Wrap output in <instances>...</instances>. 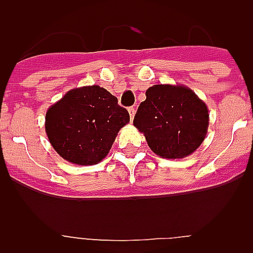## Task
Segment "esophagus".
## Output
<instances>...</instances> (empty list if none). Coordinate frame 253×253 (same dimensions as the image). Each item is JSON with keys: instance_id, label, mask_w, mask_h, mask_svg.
Returning <instances> with one entry per match:
<instances>
[{"instance_id": "1", "label": "esophagus", "mask_w": 253, "mask_h": 253, "mask_svg": "<svg viewBox=\"0 0 253 253\" xmlns=\"http://www.w3.org/2000/svg\"><path fill=\"white\" fill-rule=\"evenodd\" d=\"M129 115H130V118L133 119L134 115H135V107H134V106L129 107Z\"/></svg>"}]
</instances>
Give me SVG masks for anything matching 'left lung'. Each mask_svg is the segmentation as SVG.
Masks as SVG:
<instances>
[{
  "label": "left lung",
  "instance_id": "obj_1",
  "mask_svg": "<svg viewBox=\"0 0 253 253\" xmlns=\"http://www.w3.org/2000/svg\"><path fill=\"white\" fill-rule=\"evenodd\" d=\"M134 116L149 148L162 158H184L200 147L209 125L204 101L182 84H154Z\"/></svg>",
  "mask_w": 253,
  "mask_h": 253
}]
</instances>
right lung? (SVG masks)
Segmentation results:
<instances>
[{"label": "right lung", "instance_id": "1", "mask_svg": "<svg viewBox=\"0 0 253 253\" xmlns=\"http://www.w3.org/2000/svg\"><path fill=\"white\" fill-rule=\"evenodd\" d=\"M130 116L115 96L100 86L68 91L45 115V131L60 157L75 165H96L110 151Z\"/></svg>", "mask_w": 253, "mask_h": 253}]
</instances>
